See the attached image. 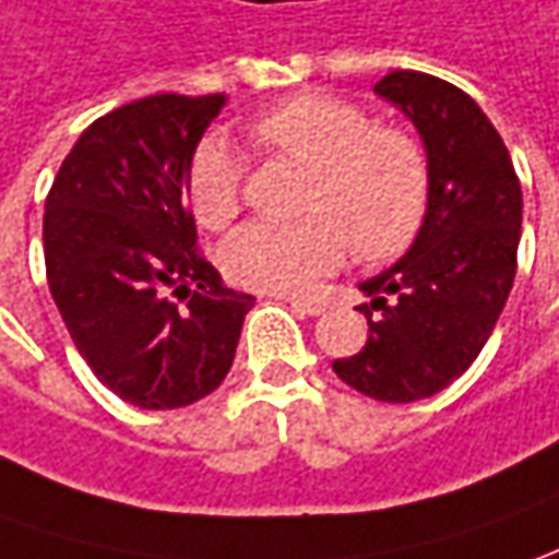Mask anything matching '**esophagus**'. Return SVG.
<instances>
[{"instance_id":"esophagus-1","label":"esophagus","mask_w":559,"mask_h":559,"mask_svg":"<svg viewBox=\"0 0 559 559\" xmlns=\"http://www.w3.org/2000/svg\"><path fill=\"white\" fill-rule=\"evenodd\" d=\"M284 302H290V306L302 311V314H321V311L328 309L324 302H318V299H302V296H284Z\"/></svg>"}]
</instances>
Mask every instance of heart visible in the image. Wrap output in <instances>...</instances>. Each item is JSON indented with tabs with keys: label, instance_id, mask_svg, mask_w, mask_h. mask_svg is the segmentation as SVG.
<instances>
[{
	"label": "heart",
	"instance_id": "obj_1",
	"mask_svg": "<svg viewBox=\"0 0 559 559\" xmlns=\"http://www.w3.org/2000/svg\"><path fill=\"white\" fill-rule=\"evenodd\" d=\"M257 150L309 170L302 219H253L223 248L226 272L245 287L272 294L309 290L345 260L348 245L364 260H389L423 226L428 165L419 143L397 128H376L355 104L302 94L248 124ZM245 170L216 136L201 140L186 174L189 204L201 226L219 229L241 204Z\"/></svg>",
	"mask_w": 559,
	"mask_h": 559
}]
</instances>
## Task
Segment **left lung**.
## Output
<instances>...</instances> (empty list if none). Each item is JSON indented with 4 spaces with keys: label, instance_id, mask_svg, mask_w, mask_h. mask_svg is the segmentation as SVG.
Instances as JSON below:
<instances>
[{
    "label": "left lung",
    "instance_id": "8db88e82",
    "mask_svg": "<svg viewBox=\"0 0 559 559\" xmlns=\"http://www.w3.org/2000/svg\"><path fill=\"white\" fill-rule=\"evenodd\" d=\"M373 91L423 136L428 204L407 253L358 284L370 336L333 370L367 397L413 404L487 345L518 272L523 192L502 136L465 91L416 70L389 72Z\"/></svg>",
    "mask_w": 559,
    "mask_h": 559
}]
</instances>
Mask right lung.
Instances as JSON below:
<instances>
[{
  "instance_id": "obj_1",
  "label": "right lung",
  "mask_w": 559,
  "mask_h": 559,
  "mask_svg": "<svg viewBox=\"0 0 559 559\" xmlns=\"http://www.w3.org/2000/svg\"><path fill=\"white\" fill-rule=\"evenodd\" d=\"M226 94H152L82 131L45 199V269L94 376L140 409H177L226 379L253 296L195 253L189 158Z\"/></svg>"
}]
</instances>
